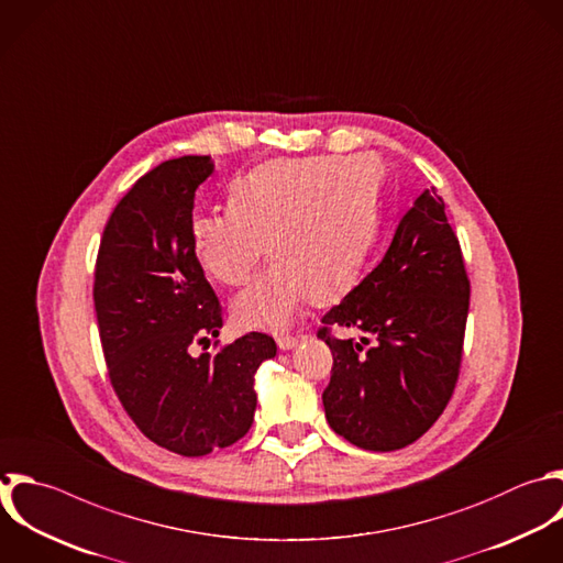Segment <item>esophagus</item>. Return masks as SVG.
<instances>
[{
	"instance_id": "1",
	"label": "esophagus",
	"mask_w": 563,
	"mask_h": 563,
	"mask_svg": "<svg viewBox=\"0 0 563 563\" xmlns=\"http://www.w3.org/2000/svg\"><path fill=\"white\" fill-rule=\"evenodd\" d=\"M297 343H299V336H290V334H286V336H277V345H279V350H292V347H297Z\"/></svg>"
}]
</instances>
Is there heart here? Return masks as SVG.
<instances>
[{"label": "heart", "instance_id": "obj_1", "mask_svg": "<svg viewBox=\"0 0 563 563\" xmlns=\"http://www.w3.org/2000/svg\"><path fill=\"white\" fill-rule=\"evenodd\" d=\"M380 227V165L369 156L277 158L229 187L227 213H198L191 240L202 268L242 286L268 251L275 264L233 303L238 325L284 330L299 310L341 295L361 273Z\"/></svg>", "mask_w": 563, "mask_h": 563}]
</instances>
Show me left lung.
Returning <instances> with one entry per match:
<instances>
[{
    "instance_id": "obj_1",
    "label": "left lung",
    "mask_w": 563,
    "mask_h": 563,
    "mask_svg": "<svg viewBox=\"0 0 563 563\" xmlns=\"http://www.w3.org/2000/svg\"><path fill=\"white\" fill-rule=\"evenodd\" d=\"M468 277L435 191L402 216L383 262L317 332L334 356L323 407L330 427L367 451L418 440L444 411L462 361ZM354 327L358 341L329 336Z\"/></svg>"
}]
</instances>
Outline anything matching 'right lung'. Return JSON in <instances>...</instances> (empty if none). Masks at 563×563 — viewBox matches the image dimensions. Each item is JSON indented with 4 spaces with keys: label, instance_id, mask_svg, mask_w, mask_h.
<instances>
[{
    "label": "right lung",
    "instance_id": "right-lung-1",
    "mask_svg": "<svg viewBox=\"0 0 563 563\" xmlns=\"http://www.w3.org/2000/svg\"><path fill=\"white\" fill-rule=\"evenodd\" d=\"M211 156L161 163L110 216L95 273V310L112 387L158 446L198 457L238 442L257 407L255 372L277 354L249 332L196 354L222 328V308L191 240L196 189Z\"/></svg>",
    "mask_w": 563,
    "mask_h": 563
}]
</instances>
